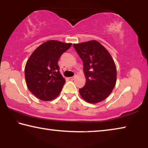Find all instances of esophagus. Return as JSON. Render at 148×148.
Instances as JSON below:
<instances>
[{
  "mask_svg": "<svg viewBox=\"0 0 148 148\" xmlns=\"http://www.w3.org/2000/svg\"><path fill=\"white\" fill-rule=\"evenodd\" d=\"M74 78H75V77H74V76H72V77H69V79H71V80H73V79H74Z\"/></svg>",
  "mask_w": 148,
  "mask_h": 148,
  "instance_id": "1",
  "label": "esophagus"
}]
</instances>
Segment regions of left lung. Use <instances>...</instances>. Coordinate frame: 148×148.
<instances>
[{
    "label": "left lung",
    "instance_id": "left-lung-1",
    "mask_svg": "<svg viewBox=\"0 0 148 148\" xmlns=\"http://www.w3.org/2000/svg\"><path fill=\"white\" fill-rule=\"evenodd\" d=\"M84 63L86 83L79 89L81 97L89 103L106 99L116 83L115 62L108 50L96 40L73 44Z\"/></svg>",
    "mask_w": 148,
    "mask_h": 148
}]
</instances>
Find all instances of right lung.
<instances>
[{"instance_id":"right-lung-1","label":"right lung","mask_w":148,"mask_h":148,"mask_svg":"<svg viewBox=\"0 0 148 148\" xmlns=\"http://www.w3.org/2000/svg\"><path fill=\"white\" fill-rule=\"evenodd\" d=\"M71 43L48 40L34 50L27 60L25 76L27 87L37 98L51 101L58 96L65 83L58 61Z\"/></svg>"}]
</instances>
